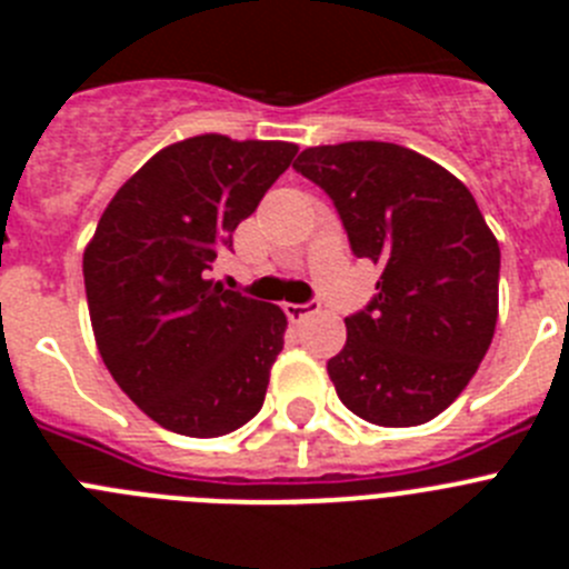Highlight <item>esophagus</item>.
<instances>
[{"label":"esophagus","instance_id":"obj_1","mask_svg":"<svg viewBox=\"0 0 569 569\" xmlns=\"http://www.w3.org/2000/svg\"><path fill=\"white\" fill-rule=\"evenodd\" d=\"M316 310H319V305H316V301H308V305H284V313H288L290 321L308 319V316H313Z\"/></svg>","mask_w":569,"mask_h":569}]
</instances>
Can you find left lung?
Here are the masks:
<instances>
[{
    "instance_id": "left-lung-1",
    "label": "left lung",
    "mask_w": 569,
    "mask_h": 569,
    "mask_svg": "<svg viewBox=\"0 0 569 569\" xmlns=\"http://www.w3.org/2000/svg\"><path fill=\"white\" fill-rule=\"evenodd\" d=\"M293 168L333 199L353 253L381 268L328 361L341 405L379 427L436 419L499 319L501 250L479 204L450 170L393 142L308 148Z\"/></svg>"
}]
</instances>
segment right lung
<instances>
[{"label": "right lung", "instance_id": "add662e5", "mask_svg": "<svg viewBox=\"0 0 569 569\" xmlns=\"http://www.w3.org/2000/svg\"><path fill=\"white\" fill-rule=\"evenodd\" d=\"M296 150L222 133L168 144L116 190L84 248L99 356L164 430L216 439L261 410L288 319L210 270Z\"/></svg>", "mask_w": 569, "mask_h": 569}]
</instances>
